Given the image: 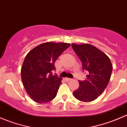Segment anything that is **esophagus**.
Listing matches in <instances>:
<instances>
[{
	"label": "esophagus",
	"mask_w": 127,
	"mask_h": 127,
	"mask_svg": "<svg viewBox=\"0 0 127 127\" xmlns=\"http://www.w3.org/2000/svg\"><path fill=\"white\" fill-rule=\"evenodd\" d=\"M65 80H66L67 82H69V81H71V80H72V79H70V78H66V79H65Z\"/></svg>",
	"instance_id": "1"
}]
</instances>
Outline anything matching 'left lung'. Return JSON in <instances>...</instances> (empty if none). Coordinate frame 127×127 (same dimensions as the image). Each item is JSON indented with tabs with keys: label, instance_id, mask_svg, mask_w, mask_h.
Here are the masks:
<instances>
[{
	"label": "left lung",
	"instance_id": "obj_1",
	"mask_svg": "<svg viewBox=\"0 0 127 127\" xmlns=\"http://www.w3.org/2000/svg\"><path fill=\"white\" fill-rule=\"evenodd\" d=\"M72 47L82 63L87 78L79 81V87L73 92L74 97L83 102L96 99L107 87L111 76L112 64L102 51L88 43H72Z\"/></svg>",
	"mask_w": 127,
	"mask_h": 127
}]
</instances>
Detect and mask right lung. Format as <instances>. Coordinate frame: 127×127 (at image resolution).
<instances>
[{
	"label": "right lung",
	"mask_w": 127,
	"mask_h": 127,
	"mask_svg": "<svg viewBox=\"0 0 127 127\" xmlns=\"http://www.w3.org/2000/svg\"><path fill=\"white\" fill-rule=\"evenodd\" d=\"M70 43L53 42L40 44L27 54L21 69L27 93L37 103H46L56 97L62 78L52 75L55 62Z\"/></svg>",
	"instance_id": "right-lung-1"
}]
</instances>
